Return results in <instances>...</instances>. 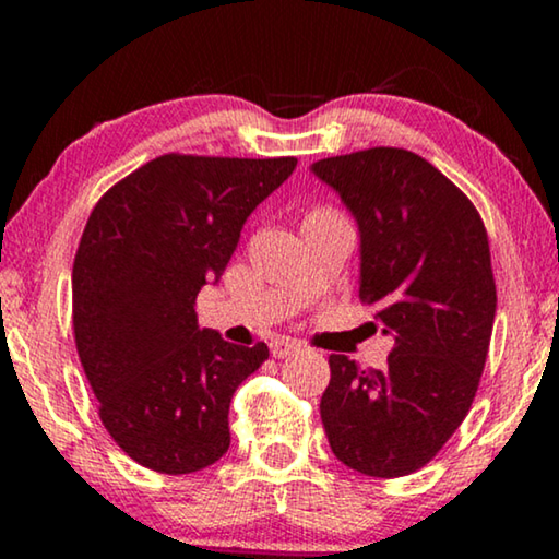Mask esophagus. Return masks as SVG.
Returning <instances> with one entry per match:
<instances>
[{
    "instance_id": "34e87169",
    "label": "esophagus",
    "mask_w": 559,
    "mask_h": 559,
    "mask_svg": "<svg viewBox=\"0 0 559 559\" xmlns=\"http://www.w3.org/2000/svg\"><path fill=\"white\" fill-rule=\"evenodd\" d=\"M300 348H302L300 343L289 341V338H277V341L270 343V350H272L274 358H289V356L300 354Z\"/></svg>"
}]
</instances>
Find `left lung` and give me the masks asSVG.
<instances>
[{
    "label": "left lung",
    "mask_w": 559,
    "mask_h": 559,
    "mask_svg": "<svg viewBox=\"0 0 559 559\" xmlns=\"http://www.w3.org/2000/svg\"><path fill=\"white\" fill-rule=\"evenodd\" d=\"M361 234V302L394 348L384 369L331 356L320 417L333 455L373 478L409 476L468 415L496 316L476 205L415 152L371 147L312 163Z\"/></svg>",
    "instance_id": "1"
}]
</instances>
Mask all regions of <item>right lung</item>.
<instances>
[{"label":"right lung","mask_w":559,"mask_h":559,"mask_svg":"<svg viewBox=\"0 0 559 559\" xmlns=\"http://www.w3.org/2000/svg\"><path fill=\"white\" fill-rule=\"evenodd\" d=\"M295 157L163 155L106 190L73 262V335L98 417L144 468L182 476L228 450V404L266 358L198 328L251 211Z\"/></svg>","instance_id":"add662e5"}]
</instances>
